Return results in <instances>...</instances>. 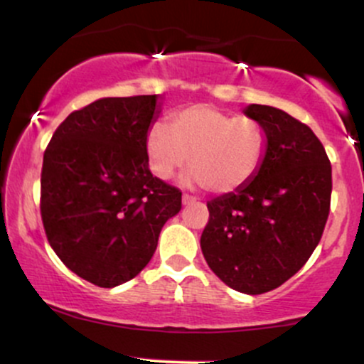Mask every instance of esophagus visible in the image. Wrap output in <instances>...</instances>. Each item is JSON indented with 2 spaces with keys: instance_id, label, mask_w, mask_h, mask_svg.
Returning <instances> with one entry per match:
<instances>
[{
  "instance_id": "1",
  "label": "esophagus",
  "mask_w": 364,
  "mask_h": 364,
  "mask_svg": "<svg viewBox=\"0 0 364 364\" xmlns=\"http://www.w3.org/2000/svg\"><path fill=\"white\" fill-rule=\"evenodd\" d=\"M181 200H183V203H185V205H188V203H195V202H197V198L191 197V195H188V193H185V195H183Z\"/></svg>"
}]
</instances>
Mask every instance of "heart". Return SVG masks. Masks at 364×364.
I'll list each match as a JSON object with an SVG mask.
<instances>
[{
	"instance_id": "1",
	"label": "heart",
	"mask_w": 364,
	"mask_h": 364,
	"mask_svg": "<svg viewBox=\"0 0 364 364\" xmlns=\"http://www.w3.org/2000/svg\"><path fill=\"white\" fill-rule=\"evenodd\" d=\"M167 129L157 124L146 134L150 169L161 179H169L188 162L186 181L191 185L218 195L235 193L254 181L266 161L262 124L214 105L197 103L174 112Z\"/></svg>"
}]
</instances>
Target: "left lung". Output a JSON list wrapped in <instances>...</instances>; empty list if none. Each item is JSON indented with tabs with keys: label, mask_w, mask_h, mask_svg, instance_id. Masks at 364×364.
Wrapping results in <instances>:
<instances>
[{
	"label": "left lung",
	"mask_w": 364,
	"mask_h": 364,
	"mask_svg": "<svg viewBox=\"0 0 364 364\" xmlns=\"http://www.w3.org/2000/svg\"><path fill=\"white\" fill-rule=\"evenodd\" d=\"M245 114L266 129V161L245 188L207 202L200 247L228 287L257 295L292 278L321 240L331 164L311 127L287 112L249 105Z\"/></svg>",
	"instance_id": "left-lung-1"
}]
</instances>
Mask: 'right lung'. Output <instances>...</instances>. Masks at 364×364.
<instances>
[{"label":"right lung","mask_w":364,"mask_h":364,"mask_svg":"<svg viewBox=\"0 0 364 364\" xmlns=\"http://www.w3.org/2000/svg\"><path fill=\"white\" fill-rule=\"evenodd\" d=\"M155 114L157 95L97 100L60 124L43 157L48 242L70 271L103 289L149 264L162 226L181 209V190L149 169Z\"/></svg>","instance_id":"right-lung-1"}]
</instances>
